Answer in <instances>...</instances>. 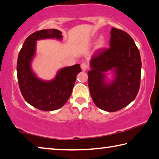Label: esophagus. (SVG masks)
<instances>
[{"label": "esophagus", "mask_w": 159, "mask_h": 159, "mask_svg": "<svg viewBox=\"0 0 159 159\" xmlns=\"http://www.w3.org/2000/svg\"><path fill=\"white\" fill-rule=\"evenodd\" d=\"M81 68H82V71H86V70H87V68H88L87 63H85V62L82 63V64H81Z\"/></svg>", "instance_id": "34e87169"}]
</instances>
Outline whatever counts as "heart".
Returning <instances> with one entry per match:
<instances>
[{
    "instance_id": "b5f03b06",
    "label": "heart",
    "mask_w": 159,
    "mask_h": 159,
    "mask_svg": "<svg viewBox=\"0 0 159 159\" xmlns=\"http://www.w3.org/2000/svg\"><path fill=\"white\" fill-rule=\"evenodd\" d=\"M104 43H105L104 37V36H101V37L99 38V40H98V41H97V43L96 44V48L97 49L102 48L104 45Z\"/></svg>"
}]
</instances>
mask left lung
<instances>
[{"label":"left lung","instance_id":"1","mask_svg":"<svg viewBox=\"0 0 159 159\" xmlns=\"http://www.w3.org/2000/svg\"><path fill=\"white\" fill-rule=\"evenodd\" d=\"M109 48L99 49L90 60L88 86L92 100L104 111H116L127 106L137 95L141 60L139 49L127 33L112 28ZM112 69L114 80L106 81Z\"/></svg>","mask_w":159,"mask_h":159}]
</instances>
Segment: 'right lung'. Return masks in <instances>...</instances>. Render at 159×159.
Returning a JSON list of instances; mask_svg holds the SVG:
<instances>
[{
    "label": "right lung",
    "instance_id": "obj_1",
    "mask_svg": "<svg viewBox=\"0 0 159 159\" xmlns=\"http://www.w3.org/2000/svg\"><path fill=\"white\" fill-rule=\"evenodd\" d=\"M46 38L61 40L62 32L49 29L36 31L29 35L19 52L17 75L21 94L28 104L40 110L53 111L61 108L70 98L77 75L82 70L79 64L64 67L51 81H43L36 77L31 69L36 41Z\"/></svg>",
    "mask_w": 159,
    "mask_h": 159
}]
</instances>
